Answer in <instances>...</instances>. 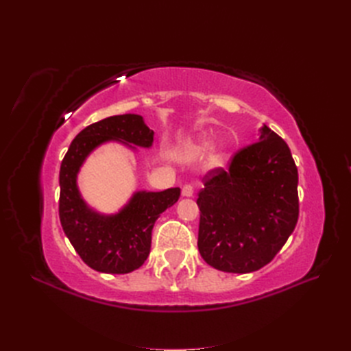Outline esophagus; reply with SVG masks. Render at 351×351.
<instances>
[{"instance_id":"1","label":"esophagus","mask_w":351,"mask_h":351,"mask_svg":"<svg viewBox=\"0 0 351 351\" xmlns=\"http://www.w3.org/2000/svg\"><path fill=\"white\" fill-rule=\"evenodd\" d=\"M193 193H195V189H193L192 184H184L183 186V189H182V195L183 196L190 197V196H193Z\"/></svg>"}]
</instances>
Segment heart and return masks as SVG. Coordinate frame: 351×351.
Here are the masks:
<instances>
[{
    "label": "heart",
    "instance_id": "heart-1",
    "mask_svg": "<svg viewBox=\"0 0 351 351\" xmlns=\"http://www.w3.org/2000/svg\"><path fill=\"white\" fill-rule=\"evenodd\" d=\"M210 146H212V142L208 139V137H200V139L192 142L187 146V154L193 155V156H202V155L209 152ZM214 158H215V161H219L221 152H217Z\"/></svg>",
    "mask_w": 351,
    "mask_h": 351
}]
</instances>
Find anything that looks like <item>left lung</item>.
Masks as SVG:
<instances>
[{
  "mask_svg": "<svg viewBox=\"0 0 351 351\" xmlns=\"http://www.w3.org/2000/svg\"><path fill=\"white\" fill-rule=\"evenodd\" d=\"M197 247L212 268L247 274L268 265L299 219V173L284 139L263 125L227 169L204 177Z\"/></svg>",
  "mask_w": 351,
  "mask_h": 351,
  "instance_id": "left-lung-1",
  "label": "left lung"
}]
</instances>
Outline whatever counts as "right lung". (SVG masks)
Instances as JSON below:
<instances>
[{"label": "right lung", "mask_w": 351, "mask_h": 351, "mask_svg": "<svg viewBox=\"0 0 351 351\" xmlns=\"http://www.w3.org/2000/svg\"><path fill=\"white\" fill-rule=\"evenodd\" d=\"M110 141L151 147L154 130L137 114L112 115L83 129L61 162L58 212L62 230L88 267L105 274H129L149 256L155 221L178 200L180 187L136 192L115 215L90 209L79 193L77 173L95 147Z\"/></svg>", "instance_id": "right-lung-1"}]
</instances>
